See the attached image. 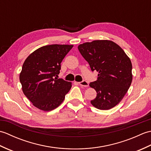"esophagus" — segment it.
<instances>
[{
	"label": "esophagus",
	"instance_id": "obj_1",
	"mask_svg": "<svg viewBox=\"0 0 151 151\" xmlns=\"http://www.w3.org/2000/svg\"><path fill=\"white\" fill-rule=\"evenodd\" d=\"M78 84L80 86H82V87H88L89 86L88 82H87L86 81H82V82H80Z\"/></svg>",
	"mask_w": 151,
	"mask_h": 151
}]
</instances>
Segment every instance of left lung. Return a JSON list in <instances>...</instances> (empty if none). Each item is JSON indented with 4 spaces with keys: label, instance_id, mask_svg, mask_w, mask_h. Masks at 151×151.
<instances>
[{
    "label": "left lung",
    "instance_id": "obj_1",
    "mask_svg": "<svg viewBox=\"0 0 151 151\" xmlns=\"http://www.w3.org/2000/svg\"><path fill=\"white\" fill-rule=\"evenodd\" d=\"M78 49L97 80L89 84L97 91L91 104L99 110L115 106L123 99L132 81L131 61L117 44L109 40H95L80 45Z\"/></svg>",
    "mask_w": 151,
    "mask_h": 151
}]
</instances>
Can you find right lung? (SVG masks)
<instances>
[{"label":"right lung","instance_id":"right-lung-1","mask_svg":"<svg viewBox=\"0 0 151 151\" xmlns=\"http://www.w3.org/2000/svg\"><path fill=\"white\" fill-rule=\"evenodd\" d=\"M73 45H50L35 50L25 60L19 80L25 96L34 106L51 111L62 104L71 82L58 78L61 62Z\"/></svg>","mask_w":151,"mask_h":151}]
</instances>
